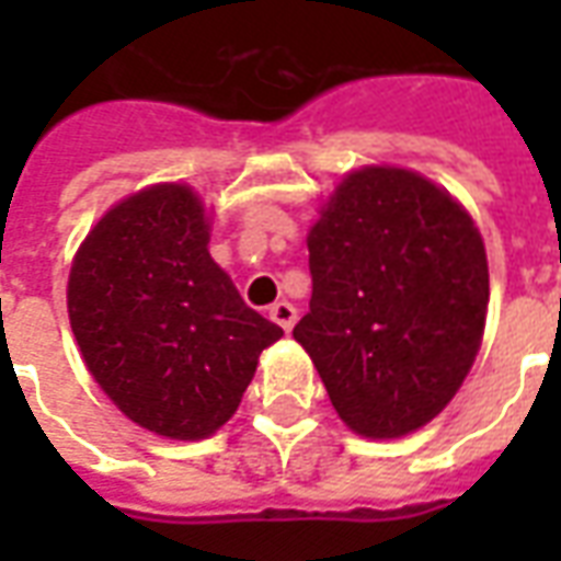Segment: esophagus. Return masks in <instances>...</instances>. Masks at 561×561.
I'll return each mask as SVG.
<instances>
[{"instance_id":"1","label":"esophagus","mask_w":561,"mask_h":561,"mask_svg":"<svg viewBox=\"0 0 561 561\" xmlns=\"http://www.w3.org/2000/svg\"><path fill=\"white\" fill-rule=\"evenodd\" d=\"M270 318H273V321H276V324H279L285 333H291L294 324H297V309H294L288 300H279V304L270 306Z\"/></svg>"}]
</instances>
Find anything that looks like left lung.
Returning <instances> with one entry per match:
<instances>
[{
    "label": "left lung",
    "instance_id": "1",
    "mask_svg": "<svg viewBox=\"0 0 561 561\" xmlns=\"http://www.w3.org/2000/svg\"><path fill=\"white\" fill-rule=\"evenodd\" d=\"M294 328L354 433L400 438L454 400L481 348L490 273L474 221L402 168L348 173L309 231Z\"/></svg>",
    "mask_w": 561,
    "mask_h": 561
}]
</instances>
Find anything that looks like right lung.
<instances>
[{
    "instance_id": "1",
    "label": "right lung",
    "mask_w": 561,
    "mask_h": 561,
    "mask_svg": "<svg viewBox=\"0 0 561 561\" xmlns=\"http://www.w3.org/2000/svg\"><path fill=\"white\" fill-rule=\"evenodd\" d=\"M201 197L149 185L107 209L68 276V318L92 378L128 421L180 442L228 421L282 336L209 257Z\"/></svg>"
}]
</instances>
